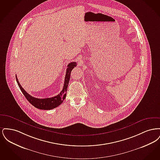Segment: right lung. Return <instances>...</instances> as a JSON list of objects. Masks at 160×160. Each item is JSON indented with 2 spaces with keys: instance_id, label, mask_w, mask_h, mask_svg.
<instances>
[{
  "instance_id": "obj_1",
  "label": "right lung",
  "mask_w": 160,
  "mask_h": 160,
  "mask_svg": "<svg viewBox=\"0 0 160 160\" xmlns=\"http://www.w3.org/2000/svg\"><path fill=\"white\" fill-rule=\"evenodd\" d=\"M77 66V63L76 62H72L69 63L68 65V68L67 69L66 71V75L65 77V82L63 84V88L62 91L59 93L58 95L52 97V98H44V99H39L35 97H32L28 93H27L26 91L23 89L19 83L17 76H16V80L17 84L20 89V90L22 92L23 95L26 97V98L28 99V101L31 103L32 105L39 109L41 110H52L57 107L59 106L62 103L63 100L65 99L66 95H67V88L68 86L69 82L70 79V74L71 72L72 69Z\"/></svg>"
}]
</instances>
